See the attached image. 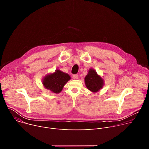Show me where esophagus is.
Returning a JSON list of instances; mask_svg holds the SVG:
<instances>
[{"instance_id": "esophagus-1", "label": "esophagus", "mask_w": 149, "mask_h": 149, "mask_svg": "<svg viewBox=\"0 0 149 149\" xmlns=\"http://www.w3.org/2000/svg\"><path fill=\"white\" fill-rule=\"evenodd\" d=\"M73 78H74V79H78V75H77V74H75V75H73Z\"/></svg>"}]
</instances>
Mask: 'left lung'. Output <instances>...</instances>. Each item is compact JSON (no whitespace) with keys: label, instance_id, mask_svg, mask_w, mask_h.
Masks as SVG:
<instances>
[{"label":"left lung","instance_id":"8db88e82","mask_svg":"<svg viewBox=\"0 0 149 149\" xmlns=\"http://www.w3.org/2000/svg\"><path fill=\"white\" fill-rule=\"evenodd\" d=\"M85 83L87 88L94 93L98 91L102 88L104 85L102 79L93 69L89 70L88 74L85 78Z\"/></svg>","mask_w":149,"mask_h":149}]
</instances>
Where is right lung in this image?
Masks as SVG:
<instances>
[{"instance_id":"right-lung-1","label":"right lung","mask_w":149,"mask_h":149,"mask_svg":"<svg viewBox=\"0 0 149 149\" xmlns=\"http://www.w3.org/2000/svg\"><path fill=\"white\" fill-rule=\"evenodd\" d=\"M70 79L71 77L68 74L57 70L54 73L46 76L42 83L47 89L58 94L62 91L63 86Z\"/></svg>"}]
</instances>
